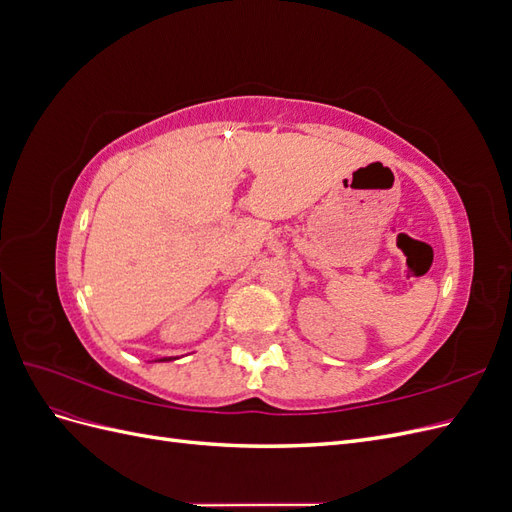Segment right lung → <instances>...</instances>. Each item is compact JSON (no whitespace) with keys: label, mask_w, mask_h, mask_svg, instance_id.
<instances>
[{"label":"right lung","mask_w":512,"mask_h":512,"mask_svg":"<svg viewBox=\"0 0 512 512\" xmlns=\"http://www.w3.org/2000/svg\"><path fill=\"white\" fill-rule=\"evenodd\" d=\"M158 361H173V359H158Z\"/></svg>","instance_id":"1"}]
</instances>
